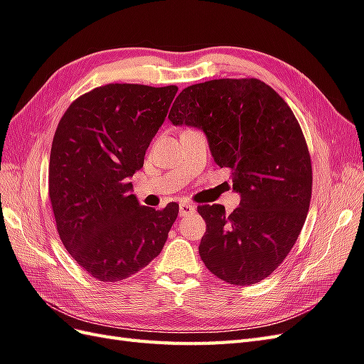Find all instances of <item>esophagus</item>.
<instances>
[{
  "label": "esophagus",
  "mask_w": 364,
  "mask_h": 364,
  "mask_svg": "<svg viewBox=\"0 0 364 364\" xmlns=\"http://www.w3.org/2000/svg\"><path fill=\"white\" fill-rule=\"evenodd\" d=\"M193 212H195V206L192 203H188V201L180 203V217L189 215V213H193Z\"/></svg>",
  "instance_id": "obj_1"
}]
</instances>
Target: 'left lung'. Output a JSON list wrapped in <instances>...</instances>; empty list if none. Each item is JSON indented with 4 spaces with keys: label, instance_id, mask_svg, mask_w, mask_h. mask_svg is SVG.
Listing matches in <instances>:
<instances>
[{
    "label": "left lung",
    "instance_id": "1",
    "mask_svg": "<svg viewBox=\"0 0 364 364\" xmlns=\"http://www.w3.org/2000/svg\"><path fill=\"white\" fill-rule=\"evenodd\" d=\"M169 119L204 130L241 195L230 215L221 204L197 208L203 263L229 284L262 282L291 252L311 204V154L294 112L262 80L220 78L183 89Z\"/></svg>",
    "mask_w": 364,
    "mask_h": 364
}]
</instances>
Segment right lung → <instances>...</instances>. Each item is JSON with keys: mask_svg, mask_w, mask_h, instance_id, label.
I'll list each match as a JSON object with an SVG mask.
<instances>
[{"mask_svg": "<svg viewBox=\"0 0 364 364\" xmlns=\"http://www.w3.org/2000/svg\"><path fill=\"white\" fill-rule=\"evenodd\" d=\"M176 86L112 82L78 97L50 149L49 198L72 258L102 283H117L161 252L178 204L141 206L130 176L161 127Z\"/></svg>", "mask_w": 364, "mask_h": 364, "instance_id": "right-lung-1", "label": "right lung"}]
</instances>
